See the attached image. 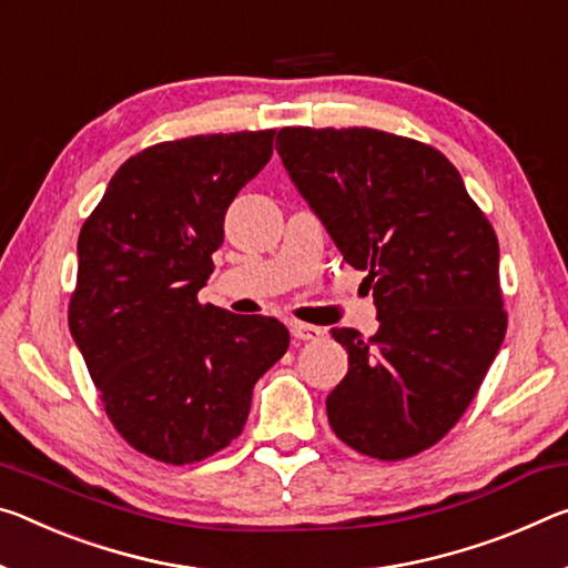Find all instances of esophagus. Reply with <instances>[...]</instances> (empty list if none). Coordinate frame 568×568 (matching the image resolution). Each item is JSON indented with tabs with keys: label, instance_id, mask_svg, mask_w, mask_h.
<instances>
[{
	"label": "esophagus",
	"instance_id": "esophagus-1",
	"mask_svg": "<svg viewBox=\"0 0 568 568\" xmlns=\"http://www.w3.org/2000/svg\"><path fill=\"white\" fill-rule=\"evenodd\" d=\"M291 333L298 341H321L323 336H326V331L318 328V326H311V323H291Z\"/></svg>",
	"mask_w": 568,
	"mask_h": 568
}]
</instances>
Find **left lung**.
<instances>
[{"instance_id": "left-lung-1", "label": "left lung", "mask_w": 568, "mask_h": 568, "mask_svg": "<svg viewBox=\"0 0 568 568\" xmlns=\"http://www.w3.org/2000/svg\"><path fill=\"white\" fill-rule=\"evenodd\" d=\"M275 149L379 313L368 338L331 331L348 351L326 399L331 427L376 460L417 455L463 417L506 338L493 224L427 143L298 125Z\"/></svg>"}]
</instances>
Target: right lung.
I'll return each instance as SVG.
<instances>
[{
    "mask_svg": "<svg viewBox=\"0 0 568 568\" xmlns=\"http://www.w3.org/2000/svg\"><path fill=\"white\" fill-rule=\"evenodd\" d=\"M275 131L143 149L115 171L78 237L70 333L108 419L139 453L192 465L245 427L252 386L291 333L196 301L224 214L273 156Z\"/></svg>",
    "mask_w": 568,
    "mask_h": 568,
    "instance_id": "obj_1",
    "label": "right lung"
}]
</instances>
